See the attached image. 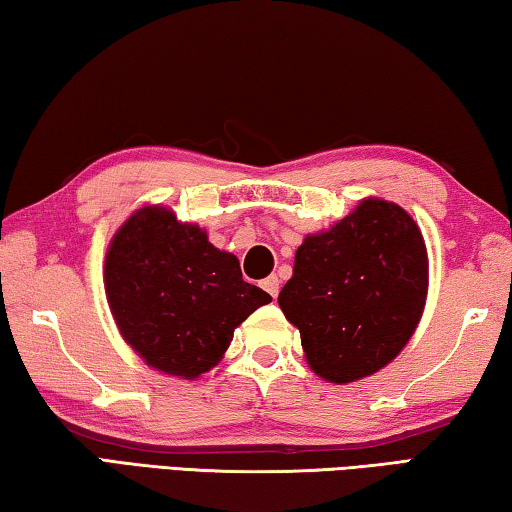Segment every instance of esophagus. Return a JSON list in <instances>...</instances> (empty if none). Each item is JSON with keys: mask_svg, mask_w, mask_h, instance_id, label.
Wrapping results in <instances>:
<instances>
[{"mask_svg": "<svg viewBox=\"0 0 512 512\" xmlns=\"http://www.w3.org/2000/svg\"><path fill=\"white\" fill-rule=\"evenodd\" d=\"M262 287H264V291H268V296L275 300L277 293H280V280H277L275 275H271V277H266V280L262 282Z\"/></svg>", "mask_w": 512, "mask_h": 512, "instance_id": "obj_1", "label": "esophagus"}]
</instances>
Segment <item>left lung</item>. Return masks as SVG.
<instances>
[{"mask_svg": "<svg viewBox=\"0 0 512 512\" xmlns=\"http://www.w3.org/2000/svg\"><path fill=\"white\" fill-rule=\"evenodd\" d=\"M427 287V246L409 212L363 198L332 228L305 237L277 302L300 329L309 368L350 384L402 352Z\"/></svg>", "mask_w": 512, "mask_h": 512, "instance_id": "1", "label": "left lung"}]
</instances>
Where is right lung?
Instances as JSON below:
<instances>
[{"instance_id": "right-lung-1", "label": "right lung", "mask_w": 512, "mask_h": 512, "mask_svg": "<svg viewBox=\"0 0 512 512\" xmlns=\"http://www.w3.org/2000/svg\"><path fill=\"white\" fill-rule=\"evenodd\" d=\"M112 318L146 366L196 379L214 368L235 329L271 296L239 259L167 207L137 210L112 237L103 268Z\"/></svg>"}]
</instances>
